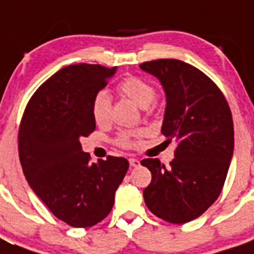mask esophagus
I'll list each match as a JSON object with an SVG mask.
<instances>
[{
    "label": "esophagus",
    "mask_w": 254,
    "mask_h": 254,
    "mask_svg": "<svg viewBox=\"0 0 254 254\" xmlns=\"http://www.w3.org/2000/svg\"><path fill=\"white\" fill-rule=\"evenodd\" d=\"M128 161H129V165H131V167H134V168L140 167V160H138V159L129 158Z\"/></svg>",
    "instance_id": "1"
}]
</instances>
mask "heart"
<instances>
[{"label": "heart", "mask_w": 254, "mask_h": 254, "mask_svg": "<svg viewBox=\"0 0 254 254\" xmlns=\"http://www.w3.org/2000/svg\"><path fill=\"white\" fill-rule=\"evenodd\" d=\"M118 91L126 98L131 99L136 103L138 107L147 108L154 102L156 91L151 82L137 77V76H129L120 82L118 85ZM111 111H112V99L111 95L107 91L102 90L94 96L93 103H91V113L93 118L98 125H107L111 121ZM145 131L137 129V131H123L120 136L117 137V143L120 146L131 149V147L137 146L138 138L143 136Z\"/></svg>", "instance_id": "heart-1"}]
</instances>
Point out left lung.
Masks as SVG:
<instances>
[{"label": "left lung", "mask_w": 254, "mask_h": 254, "mask_svg": "<svg viewBox=\"0 0 254 254\" xmlns=\"http://www.w3.org/2000/svg\"><path fill=\"white\" fill-rule=\"evenodd\" d=\"M141 69L159 78L167 95L161 132L178 142L170 167L143 159L151 183L143 198L152 214L168 223L192 221L221 193L234 150L232 112L217 85L179 60L143 62Z\"/></svg>", "instance_id": "8db88e82"}]
</instances>
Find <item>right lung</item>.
Here are the masks:
<instances>
[{
  "instance_id": "1",
  "label": "right lung",
  "mask_w": 254,
  "mask_h": 254,
  "mask_svg": "<svg viewBox=\"0 0 254 254\" xmlns=\"http://www.w3.org/2000/svg\"><path fill=\"white\" fill-rule=\"evenodd\" d=\"M117 67L78 64L60 69L39 86L19 128V156L31 190L60 220L89 228L108 216L128 161L108 156L90 163L80 137L95 129L94 96Z\"/></svg>"
}]
</instances>
